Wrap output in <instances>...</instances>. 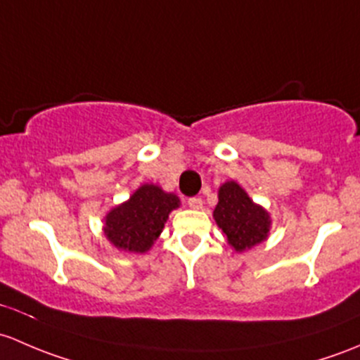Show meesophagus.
Masks as SVG:
<instances>
[{
  "label": "esophagus",
  "instance_id": "obj_1",
  "mask_svg": "<svg viewBox=\"0 0 360 360\" xmlns=\"http://www.w3.org/2000/svg\"><path fill=\"white\" fill-rule=\"evenodd\" d=\"M187 202H188V206L192 207V210H201V207H202V199L201 198H191Z\"/></svg>",
  "mask_w": 360,
  "mask_h": 360
}]
</instances>
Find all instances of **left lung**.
Segmentation results:
<instances>
[{"mask_svg": "<svg viewBox=\"0 0 360 360\" xmlns=\"http://www.w3.org/2000/svg\"><path fill=\"white\" fill-rule=\"evenodd\" d=\"M213 218L236 253H243L266 240L272 227L269 211L257 205L234 180L225 181L218 188V205Z\"/></svg>", "mask_w": 360, "mask_h": 360, "instance_id": "left-lung-1", "label": "left lung"}]
</instances>
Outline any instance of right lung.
I'll list each match as a JSON object with an SVG mask.
<instances>
[{
    "mask_svg": "<svg viewBox=\"0 0 360 360\" xmlns=\"http://www.w3.org/2000/svg\"><path fill=\"white\" fill-rule=\"evenodd\" d=\"M176 207H180L179 195L162 191L155 184H143L128 201L114 206L103 217V236L126 253H147Z\"/></svg>",
    "mask_w": 360,
    "mask_h": 360,
    "instance_id": "right-lung-1",
    "label": "right lung"
}]
</instances>
